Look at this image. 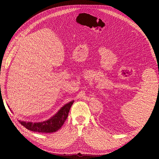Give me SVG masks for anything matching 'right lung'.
Returning a JSON list of instances; mask_svg holds the SVG:
<instances>
[{
    "instance_id": "obj_1",
    "label": "right lung",
    "mask_w": 159,
    "mask_h": 159,
    "mask_svg": "<svg viewBox=\"0 0 159 159\" xmlns=\"http://www.w3.org/2000/svg\"><path fill=\"white\" fill-rule=\"evenodd\" d=\"M74 103V100L67 103L61 109L57 112L55 116L52 117L50 119L42 121V122H26L25 121L19 120V122L23 126H25L26 129L31 130L33 132H38V133H54L60 129L66 120L68 116V113L71 106Z\"/></svg>"
}]
</instances>
